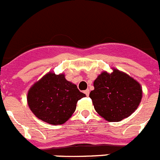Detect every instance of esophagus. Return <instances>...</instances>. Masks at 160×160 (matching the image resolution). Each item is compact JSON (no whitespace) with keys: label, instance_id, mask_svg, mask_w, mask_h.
<instances>
[{"label":"esophagus","instance_id":"obj_1","mask_svg":"<svg viewBox=\"0 0 160 160\" xmlns=\"http://www.w3.org/2000/svg\"><path fill=\"white\" fill-rule=\"evenodd\" d=\"M89 92H90L89 89H86V90L84 91V93L86 94V96H88V95H89Z\"/></svg>","mask_w":160,"mask_h":160}]
</instances>
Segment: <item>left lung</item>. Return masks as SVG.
I'll use <instances>...</instances> for the list:
<instances>
[{
    "instance_id": "1",
    "label": "left lung",
    "mask_w": 160,
    "mask_h": 160,
    "mask_svg": "<svg viewBox=\"0 0 160 160\" xmlns=\"http://www.w3.org/2000/svg\"><path fill=\"white\" fill-rule=\"evenodd\" d=\"M102 72L89 93L95 111L109 122H119L138 109L142 98L141 84L128 74L112 68Z\"/></svg>"
}]
</instances>
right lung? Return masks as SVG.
I'll list each match as a JSON object with an SVG mask.
<instances>
[{
  "mask_svg": "<svg viewBox=\"0 0 160 160\" xmlns=\"http://www.w3.org/2000/svg\"><path fill=\"white\" fill-rule=\"evenodd\" d=\"M84 97L76 84L66 80L63 73L56 75L49 72L29 88L27 100L38 119L58 125L72 117L78 100Z\"/></svg>",
  "mask_w": 160,
  "mask_h": 160,
  "instance_id": "1",
  "label": "right lung"
}]
</instances>
